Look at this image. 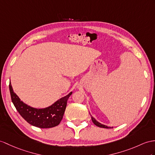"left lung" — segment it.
<instances>
[{"label": "left lung", "mask_w": 155, "mask_h": 155, "mask_svg": "<svg viewBox=\"0 0 155 155\" xmlns=\"http://www.w3.org/2000/svg\"><path fill=\"white\" fill-rule=\"evenodd\" d=\"M91 120H92V122H93V124H95V125H96L98 127H103V128H107V129H108V128H112V127H108L107 126H105V125H103V124H102L99 122H98L97 120L93 118V117L92 116H91Z\"/></svg>", "instance_id": "8db88e82"}]
</instances>
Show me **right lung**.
<instances>
[{
	"mask_svg": "<svg viewBox=\"0 0 155 155\" xmlns=\"http://www.w3.org/2000/svg\"><path fill=\"white\" fill-rule=\"evenodd\" d=\"M11 99L22 118L31 125L39 128H51L58 124L62 120L66 108L67 101L72 92L64 97L45 108H34L21 101L12 89L11 83L9 84Z\"/></svg>",
	"mask_w": 155,
	"mask_h": 155,
	"instance_id": "add662e5",
	"label": "right lung"
}]
</instances>
